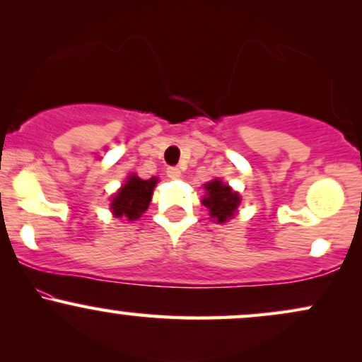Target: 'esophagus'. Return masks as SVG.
Masks as SVG:
<instances>
[{"instance_id":"1","label":"esophagus","mask_w":362,"mask_h":362,"mask_svg":"<svg viewBox=\"0 0 362 362\" xmlns=\"http://www.w3.org/2000/svg\"><path fill=\"white\" fill-rule=\"evenodd\" d=\"M167 175L172 178V180H177V178L182 177V170L177 167H170V168H167Z\"/></svg>"}]
</instances>
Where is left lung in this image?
Segmentation results:
<instances>
[{"label": "left lung", "instance_id": "obj_1", "mask_svg": "<svg viewBox=\"0 0 362 362\" xmlns=\"http://www.w3.org/2000/svg\"><path fill=\"white\" fill-rule=\"evenodd\" d=\"M206 197L202 199V204L209 209V216L218 223L228 221L233 218L236 207L240 206V195L231 190V187L223 184L219 178L204 185Z\"/></svg>", "mask_w": 362, "mask_h": 362}]
</instances>
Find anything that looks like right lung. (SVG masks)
Here are the masks:
<instances>
[{"mask_svg":"<svg viewBox=\"0 0 362 362\" xmlns=\"http://www.w3.org/2000/svg\"><path fill=\"white\" fill-rule=\"evenodd\" d=\"M156 182L155 177L149 180H143L136 175L129 177L122 189H119V192L112 197V213L127 221L141 218V214L148 209L151 202V194Z\"/></svg>","mask_w":362,"mask_h":362,"instance_id":"add662e5","label":"right lung"}]
</instances>
